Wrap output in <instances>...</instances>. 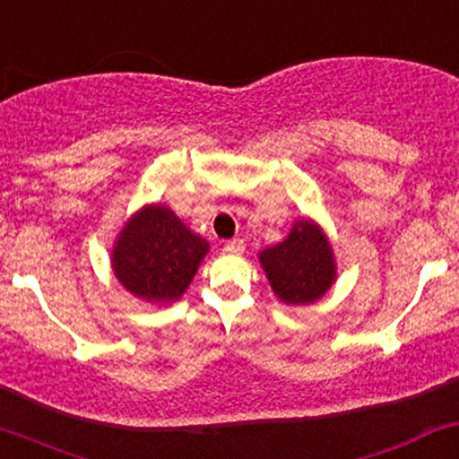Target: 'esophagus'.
Here are the masks:
<instances>
[{
	"label": "esophagus",
	"instance_id": "34e87169",
	"mask_svg": "<svg viewBox=\"0 0 459 459\" xmlns=\"http://www.w3.org/2000/svg\"><path fill=\"white\" fill-rule=\"evenodd\" d=\"M224 250L230 255H241L246 250V244L241 239H230L224 244Z\"/></svg>",
	"mask_w": 459,
	"mask_h": 459
}]
</instances>
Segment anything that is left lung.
I'll use <instances>...</instances> for the list:
<instances>
[{
    "mask_svg": "<svg viewBox=\"0 0 459 459\" xmlns=\"http://www.w3.org/2000/svg\"><path fill=\"white\" fill-rule=\"evenodd\" d=\"M259 264L276 299L285 305L316 303L337 279L333 246L311 218L296 220L281 244L261 250Z\"/></svg>",
    "mask_w": 459,
    "mask_h": 459,
    "instance_id": "left-lung-1",
    "label": "left lung"
}]
</instances>
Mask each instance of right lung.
Instances as JSON below:
<instances>
[{
    "instance_id": "1",
    "label": "right lung",
    "mask_w": 459,
    "mask_h": 459,
    "mask_svg": "<svg viewBox=\"0 0 459 459\" xmlns=\"http://www.w3.org/2000/svg\"><path fill=\"white\" fill-rule=\"evenodd\" d=\"M209 248L168 204L152 203L124 221L110 250V268L141 303L172 305L183 299Z\"/></svg>"
}]
</instances>
